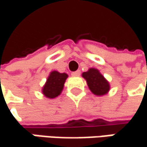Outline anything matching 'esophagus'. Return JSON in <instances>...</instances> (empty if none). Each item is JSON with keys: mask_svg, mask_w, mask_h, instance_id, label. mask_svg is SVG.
<instances>
[{"mask_svg": "<svg viewBox=\"0 0 147 147\" xmlns=\"http://www.w3.org/2000/svg\"><path fill=\"white\" fill-rule=\"evenodd\" d=\"M81 75V71H74L71 73V76H79Z\"/></svg>", "mask_w": 147, "mask_h": 147, "instance_id": "esophagus-1", "label": "esophagus"}]
</instances>
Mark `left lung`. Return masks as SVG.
<instances>
[{"instance_id":"1","label":"left lung","mask_w":147,"mask_h":147,"mask_svg":"<svg viewBox=\"0 0 147 147\" xmlns=\"http://www.w3.org/2000/svg\"><path fill=\"white\" fill-rule=\"evenodd\" d=\"M82 76L86 79L87 86L93 94L102 96L109 92V83L98 69L90 68L87 71L82 73Z\"/></svg>"}]
</instances>
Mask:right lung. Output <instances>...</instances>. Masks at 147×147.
Instances as JSON below:
<instances>
[{
  "mask_svg": "<svg viewBox=\"0 0 147 147\" xmlns=\"http://www.w3.org/2000/svg\"><path fill=\"white\" fill-rule=\"evenodd\" d=\"M67 77L68 75L66 73H60L56 71L50 72L42 89L43 94L48 98H55L58 97L63 90Z\"/></svg>",
  "mask_w": 147,
  "mask_h": 147,
  "instance_id": "1",
  "label": "right lung"
}]
</instances>
